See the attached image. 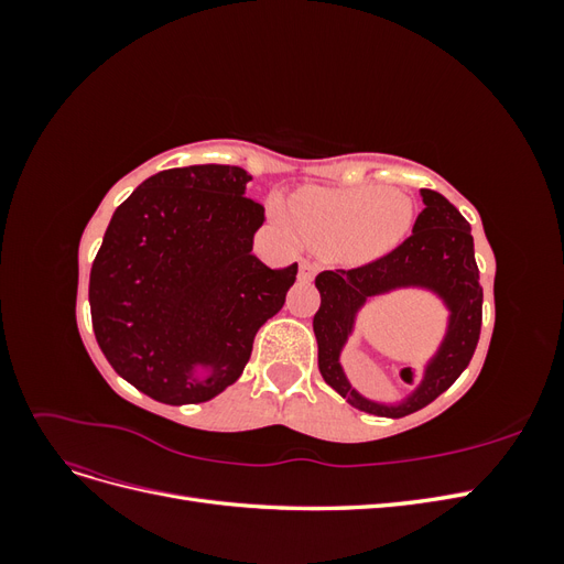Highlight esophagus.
<instances>
[{
    "label": "esophagus",
    "mask_w": 564,
    "mask_h": 564,
    "mask_svg": "<svg viewBox=\"0 0 564 564\" xmlns=\"http://www.w3.org/2000/svg\"><path fill=\"white\" fill-rule=\"evenodd\" d=\"M315 275H317V263L301 261V265H299V280L301 282H313Z\"/></svg>",
    "instance_id": "obj_1"
}]
</instances>
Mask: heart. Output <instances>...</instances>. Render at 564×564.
<instances>
[{"label":"heart","instance_id":"obj_1","mask_svg":"<svg viewBox=\"0 0 564 564\" xmlns=\"http://www.w3.org/2000/svg\"><path fill=\"white\" fill-rule=\"evenodd\" d=\"M412 199L379 185L348 191H305L289 202H272L284 230L322 251L369 259L395 247L412 226Z\"/></svg>","mask_w":564,"mask_h":564}]
</instances>
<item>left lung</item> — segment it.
<instances>
[{
	"label": "left lung",
	"instance_id": "left-lung-1",
	"mask_svg": "<svg viewBox=\"0 0 564 564\" xmlns=\"http://www.w3.org/2000/svg\"><path fill=\"white\" fill-rule=\"evenodd\" d=\"M421 197L425 209L400 247L367 265L324 270L315 278L319 311L313 317V332L322 379L355 409L388 419L414 414L442 395L468 367L482 327V286L470 224L440 193L423 187ZM395 288H425L435 293L446 303L451 319L446 338L426 364L415 390L402 403L383 405L360 397L349 386L339 367V352L354 328L356 313L371 297ZM403 378L414 382L409 369Z\"/></svg>",
	"mask_w": 564,
	"mask_h": 564
}]
</instances>
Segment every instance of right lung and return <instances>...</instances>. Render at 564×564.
<instances>
[{
    "label": "right lung",
    "mask_w": 564,
    "mask_h": 564,
    "mask_svg": "<svg viewBox=\"0 0 564 564\" xmlns=\"http://www.w3.org/2000/svg\"><path fill=\"white\" fill-rule=\"evenodd\" d=\"M249 181L228 164L166 169L110 218L89 278L94 334L152 400L195 404L232 386L296 280V263L268 268L251 251L265 214Z\"/></svg>",
    "instance_id": "right-lung-1"
}]
</instances>
